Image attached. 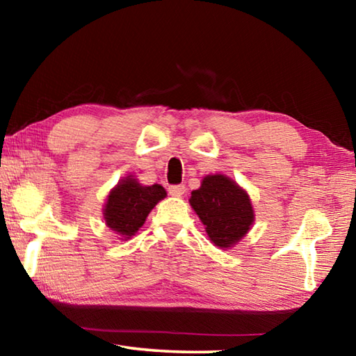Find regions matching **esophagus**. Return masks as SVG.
Masks as SVG:
<instances>
[{
    "mask_svg": "<svg viewBox=\"0 0 356 356\" xmlns=\"http://www.w3.org/2000/svg\"><path fill=\"white\" fill-rule=\"evenodd\" d=\"M168 191H170L171 196H182L185 193V186L184 185H171L170 188H168Z\"/></svg>",
    "mask_w": 356,
    "mask_h": 356,
    "instance_id": "1",
    "label": "esophagus"
}]
</instances>
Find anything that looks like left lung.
<instances>
[{"mask_svg": "<svg viewBox=\"0 0 356 356\" xmlns=\"http://www.w3.org/2000/svg\"><path fill=\"white\" fill-rule=\"evenodd\" d=\"M190 204L220 248L236 245L254 221L250 196L221 174L204 177L201 188L191 191Z\"/></svg>", "mask_w": 356, "mask_h": 356, "instance_id": "1", "label": "left lung"}]
</instances>
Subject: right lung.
I'll return each instance as SVG.
<instances>
[{
	"label": "right lung",
	"instance_id": "1",
	"mask_svg": "<svg viewBox=\"0 0 356 356\" xmlns=\"http://www.w3.org/2000/svg\"><path fill=\"white\" fill-rule=\"evenodd\" d=\"M166 191L161 185L143 186L136 179L127 177L114 188L105 204L106 226L119 236L131 237L146 221L155 204L163 200Z\"/></svg>",
	"mask_w": 356,
	"mask_h": 356
}]
</instances>
